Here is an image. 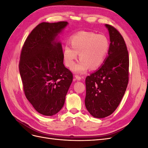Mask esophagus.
<instances>
[{"label":"esophagus","instance_id":"esophagus-1","mask_svg":"<svg viewBox=\"0 0 148 148\" xmlns=\"http://www.w3.org/2000/svg\"><path fill=\"white\" fill-rule=\"evenodd\" d=\"M75 77L76 79L78 80V81H79V80H81L82 78V77H80V76H79V75H76L75 76Z\"/></svg>","mask_w":148,"mask_h":148}]
</instances>
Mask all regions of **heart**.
Masks as SVG:
<instances>
[{"label":"heart","mask_w":148,"mask_h":148,"mask_svg":"<svg viewBox=\"0 0 148 148\" xmlns=\"http://www.w3.org/2000/svg\"><path fill=\"white\" fill-rule=\"evenodd\" d=\"M70 45L66 44L63 57L67 67H72L78 57L80 60L72 70L75 72L84 73L90 66L96 69L105 61L110 43L104 34H97L89 31H79L70 38Z\"/></svg>","instance_id":"b5f03b06"}]
</instances>
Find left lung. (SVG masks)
<instances>
[{"mask_svg":"<svg viewBox=\"0 0 148 148\" xmlns=\"http://www.w3.org/2000/svg\"><path fill=\"white\" fill-rule=\"evenodd\" d=\"M106 26L110 40L109 55L101 68L85 79V106L96 118L106 117L117 108L129 79V56L125 40L114 26Z\"/></svg>","mask_w":148,"mask_h":148,"instance_id":"left-lung-1","label":"left lung"}]
</instances>
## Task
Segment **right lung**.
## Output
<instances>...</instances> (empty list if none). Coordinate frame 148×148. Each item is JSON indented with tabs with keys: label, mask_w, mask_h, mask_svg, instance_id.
I'll list each match as a JSON object with an SVG mask.
<instances>
[{
	"label": "right lung",
	"mask_w": 148,
	"mask_h": 148,
	"mask_svg": "<svg viewBox=\"0 0 148 148\" xmlns=\"http://www.w3.org/2000/svg\"><path fill=\"white\" fill-rule=\"evenodd\" d=\"M67 21L39 23L22 47L19 71L25 95L35 110L46 116L64 106L73 74L64 65L61 43L55 39Z\"/></svg>",
	"instance_id": "right-lung-1"
}]
</instances>
